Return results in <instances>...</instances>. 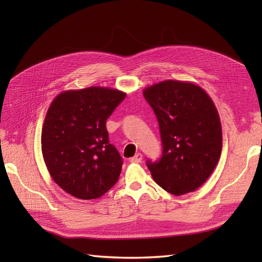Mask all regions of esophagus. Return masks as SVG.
Here are the masks:
<instances>
[{
  "label": "esophagus",
  "instance_id": "esophagus-1",
  "mask_svg": "<svg viewBox=\"0 0 262 262\" xmlns=\"http://www.w3.org/2000/svg\"><path fill=\"white\" fill-rule=\"evenodd\" d=\"M142 158H143V155H142L141 153H137L136 155H134L132 158H131V162L132 163H140L142 161Z\"/></svg>",
  "mask_w": 262,
  "mask_h": 262
}]
</instances>
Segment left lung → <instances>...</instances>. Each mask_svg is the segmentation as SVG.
Instances as JSON below:
<instances>
[{
	"instance_id": "obj_1",
	"label": "left lung",
	"mask_w": 262,
	"mask_h": 262,
	"mask_svg": "<svg viewBox=\"0 0 262 262\" xmlns=\"http://www.w3.org/2000/svg\"><path fill=\"white\" fill-rule=\"evenodd\" d=\"M144 98L160 126L162 155L146 161L156 184L181 195L194 191L215 168L222 150L217 110L201 87L165 81L148 87Z\"/></svg>"
}]
</instances>
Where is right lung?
<instances>
[{
    "instance_id": "add662e5",
    "label": "right lung",
    "mask_w": 262,
    "mask_h": 262,
    "mask_svg": "<svg viewBox=\"0 0 262 262\" xmlns=\"http://www.w3.org/2000/svg\"><path fill=\"white\" fill-rule=\"evenodd\" d=\"M125 94L89 87L58 95L47 113L41 149L51 177L78 199L92 200L115 186L122 157L110 144L107 119Z\"/></svg>"
}]
</instances>
